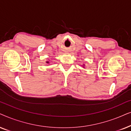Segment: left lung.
<instances>
[{"instance_id":"obj_1","label":"left lung","mask_w":131,"mask_h":131,"mask_svg":"<svg viewBox=\"0 0 131 131\" xmlns=\"http://www.w3.org/2000/svg\"><path fill=\"white\" fill-rule=\"evenodd\" d=\"M84 66H85V64H83V68H84Z\"/></svg>"}]
</instances>
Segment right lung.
Returning a JSON list of instances; mask_svg holds the SVG:
<instances>
[{
    "instance_id": "add662e5",
    "label": "right lung",
    "mask_w": 131,
    "mask_h": 131,
    "mask_svg": "<svg viewBox=\"0 0 131 131\" xmlns=\"http://www.w3.org/2000/svg\"><path fill=\"white\" fill-rule=\"evenodd\" d=\"M50 62H49V61H47V62H46V63H49Z\"/></svg>"
}]
</instances>
